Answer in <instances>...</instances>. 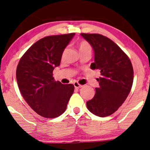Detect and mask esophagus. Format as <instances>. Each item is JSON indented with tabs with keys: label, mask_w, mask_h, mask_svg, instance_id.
<instances>
[{
	"label": "esophagus",
	"mask_w": 150,
	"mask_h": 150,
	"mask_svg": "<svg viewBox=\"0 0 150 150\" xmlns=\"http://www.w3.org/2000/svg\"><path fill=\"white\" fill-rule=\"evenodd\" d=\"M74 87L76 88V89H79V88H81V87H83V85H80V84L76 83V82L74 83Z\"/></svg>",
	"instance_id": "34e87169"
}]
</instances>
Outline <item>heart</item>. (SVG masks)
<instances>
[{"label":"heart","instance_id":"obj_1","mask_svg":"<svg viewBox=\"0 0 150 150\" xmlns=\"http://www.w3.org/2000/svg\"><path fill=\"white\" fill-rule=\"evenodd\" d=\"M79 48L80 52L85 50H91V46L87 41L82 40L79 44Z\"/></svg>","mask_w":150,"mask_h":150}]
</instances>
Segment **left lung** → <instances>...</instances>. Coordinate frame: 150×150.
Returning <instances> with one entry per match:
<instances>
[{
  "mask_svg": "<svg viewBox=\"0 0 150 150\" xmlns=\"http://www.w3.org/2000/svg\"><path fill=\"white\" fill-rule=\"evenodd\" d=\"M94 50L92 69L100 71V87L87 102L88 110L99 117L109 116L124 103L133 83L132 63L124 51L109 38L100 34L81 33Z\"/></svg>",
  "mask_w": 150,
  "mask_h": 150,
  "instance_id": "obj_1",
  "label": "left lung"
}]
</instances>
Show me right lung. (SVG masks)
Masks as SVG:
<instances>
[{"instance_id":"obj_1","label":"right lung","mask_w":150,"mask_h":150,"mask_svg":"<svg viewBox=\"0 0 150 150\" xmlns=\"http://www.w3.org/2000/svg\"><path fill=\"white\" fill-rule=\"evenodd\" d=\"M74 35L45 37L32 45L18 63L16 79L22 96L30 107L44 117L62 115L74 91L72 84L55 81L52 74Z\"/></svg>"}]
</instances>
